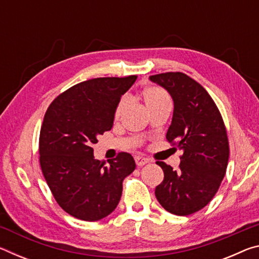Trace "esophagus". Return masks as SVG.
<instances>
[{"label": "esophagus", "instance_id": "esophagus-1", "mask_svg": "<svg viewBox=\"0 0 259 259\" xmlns=\"http://www.w3.org/2000/svg\"><path fill=\"white\" fill-rule=\"evenodd\" d=\"M135 161H136V164H137L138 166L145 165L146 163H148V162H150V160L146 159V157L142 156V155H137V156H135Z\"/></svg>", "mask_w": 259, "mask_h": 259}]
</instances>
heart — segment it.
I'll list each match as a JSON object with an SVG mask.
<instances>
[{"label":"heart","mask_w":259,"mask_h":259,"mask_svg":"<svg viewBox=\"0 0 259 259\" xmlns=\"http://www.w3.org/2000/svg\"><path fill=\"white\" fill-rule=\"evenodd\" d=\"M143 98H144V102H145V104H146L147 108L155 106V105L161 104V103H166V102L170 103V98H169L168 94H166L164 90H162L159 87L146 88V89L143 91ZM125 103H126L125 98L121 99V102L119 103V105H117V107H116L115 116H119L122 113V111H123Z\"/></svg>","instance_id":"obj_1"}]
</instances>
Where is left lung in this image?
<instances>
[{
  "instance_id": "left-lung-1",
  "label": "left lung",
  "mask_w": 259,
  "mask_h": 259,
  "mask_svg": "<svg viewBox=\"0 0 259 259\" xmlns=\"http://www.w3.org/2000/svg\"><path fill=\"white\" fill-rule=\"evenodd\" d=\"M174 100V115L166 140L183 150L178 170L156 162L164 178L155 196L166 211L187 216L205 207L225 176L230 148L226 128L207 90L186 74L151 75Z\"/></svg>"
}]
</instances>
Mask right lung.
I'll return each mask as SVG.
<instances>
[{"label": "right lung", "mask_w": 259, "mask_h": 259, "mask_svg": "<svg viewBox=\"0 0 259 259\" xmlns=\"http://www.w3.org/2000/svg\"><path fill=\"white\" fill-rule=\"evenodd\" d=\"M136 75L78 83L50 104L40 133V164L54 198L65 211L85 222L108 216L119 204L122 183L136 163L129 153L96 160L93 144L112 129L122 95Z\"/></svg>", "instance_id": "right-lung-1"}]
</instances>
